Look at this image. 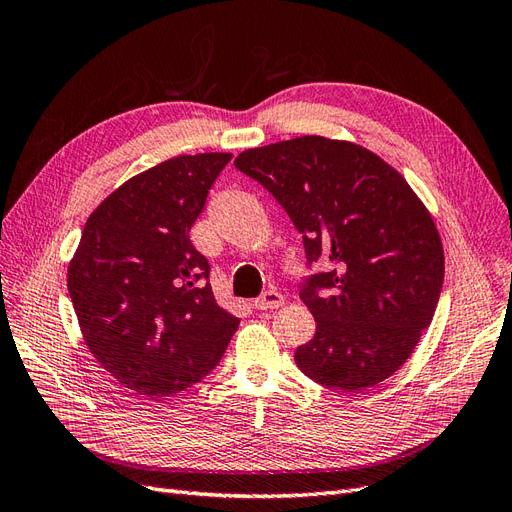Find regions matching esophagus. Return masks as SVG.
Returning <instances> with one entry per match:
<instances>
[{"label":"esophagus","mask_w":512,"mask_h":512,"mask_svg":"<svg viewBox=\"0 0 512 512\" xmlns=\"http://www.w3.org/2000/svg\"><path fill=\"white\" fill-rule=\"evenodd\" d=\"M283 304V296L279 294V291L274 289H268L261 294L257 300H253V306L259 311H268V309H276V306Z\"/></svg>","instance_id":"esophagus-1"}]
</instances>
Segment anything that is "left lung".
<instances>
[{
	"label": "left lung",
	"mask_w": 512,
	"mask_h": 512,
	"mask_svg": "<svg viewBox=\"0 0 512 512\" xmlns=\"http://www.w3.org/2000/svg\"><path fill=\"white\" fill-rule=\"evenodd\" d=\"M268 188L324 272L300 298L315 337L296 349L304 375L356 392L397 373L429 328L444 283V246L403 175L371 150L319 135L251 148L233 160Z\"/></svg>",
	"instance_id": "left-lung-1"
}]
</instances>
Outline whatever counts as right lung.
<instances>
[{"mask_svg":"<svg viewBox=\"0 0 512 512\" xmlns=\"http://www.w3.org/2000/svg\"><path fill=\"white\" fill-rule=\"evenodd\" d=\"M229 152L184 154L137 173L100 203L68 264L83 341L143 397H173L206 377L240 319L218 306L191 242Z\"/></svg>","mask_w":512,"mask_h":512,"instance_id":"1","label":"right lung"}]
</instances>
